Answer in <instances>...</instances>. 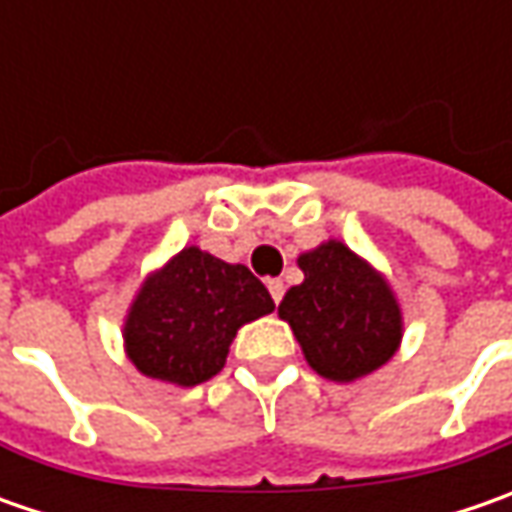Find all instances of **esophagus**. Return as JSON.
<instances>
[{"mask_svg": "<svg viewBox=\"0 0 512 512\" xmlns=\"http://www.w3.org/2000/svg\"><path fill=\"white\" fill-rule=\"evenodd\" d=\"M267 290H270L273 302L279 305V302H282V296H285V282H282V279H270V282H267Z\"/></svg>", "mask_w": 512, "mask_h": 512, "instance_id": "esophagus-1", "label": "esophagus"}]
</instances>
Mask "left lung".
<instances>
[{"instance_id": "8db88e82", "label": "left lung", "mask_w": 512, "mask_h": 512, "mask_svg": "<svg viewBox=\"0 0 512 512\" xmlns=\"http://www.w3.org/2000/svg\"><path fill=\"white\" fill-rule=\"evenodd\" d=\"M305 282L290 287L279 316L293 327L307 364L330 382H353L393 359L402 307L382 273L336 239L299 256Z\"/></svg>"}]
</instances>
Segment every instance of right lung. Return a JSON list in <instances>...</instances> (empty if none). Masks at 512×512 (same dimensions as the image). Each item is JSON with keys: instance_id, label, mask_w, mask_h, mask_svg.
Here are the masks:
<instances>
[{"instance_id": "obj_1", "label": "right lung", "mask_w": 512, "mask_h": 512, "mask_svg": "<svg viewBox=\"0 0 512 512\" xmlns=\"http://www.w3.org/2000/svg\"><path fill=\"white\" fill-rule=\"evenodd\" d=\"M273 307L245 265L185 247L139 287L125 319V350L150 379L193 387L225 367L236 330Z\"/></svg>"}]
</instances>
